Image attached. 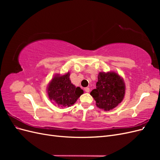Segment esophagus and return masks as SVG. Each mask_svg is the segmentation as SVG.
Wrapping results in <instances>:
<instances>
[{"mask_svg": "<svg viewBox=\"0 0 160 160\" xmlns=\"http://www.w3.org/2000/svg\"><path fill=\"white\" fill-rule=\"evenodd\" d=\"M84 90H85V92H87V93H89V91H90V89H89V88H85L84 89Z\"/></svg>", "mask_w": 160, "mask_h": 160, "instance_id": "34e87169", "label": "esophagus"}]
</instances>
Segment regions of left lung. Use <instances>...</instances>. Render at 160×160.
Returning a JSON list of instances; mask_svg holds the SVG:
<instances>
[{
  "instance_id": "1",
  "label": "left lung",
  "mask_w": 160,
  "mask_h": 160,
  "mask_svg": "<svg viewBox=\"0 0 160 160\" xmlns=\"http://www.w3.org/2000/svg\"><path fill=\"white\" fill-rule=\"evenodd\" d=\"M125 88L123 80L117 73L100 72L96 89L92 90L90 94L99 108L109 111L122 102L125 95Z\"/></svg>"
}]
</instances>
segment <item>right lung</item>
<instances>
[{
    "label": "right lung",
    "mask_w": 160,
    "mask_h": 160,
    "mask_svg": "<svg viewBox=\"0 0 160 160\" xmlns=\"http://www.w3.org/2000/svg\"><path fill=\"white\" fill-rule=\"evenodd\" d=\"M70 74L55 76L48 88V95L51 100L61 108L69 107L73 105L83 91L80 88H75L69 79Z\"/></svg>",
    "instance_id": "1"
}]
</instances>
